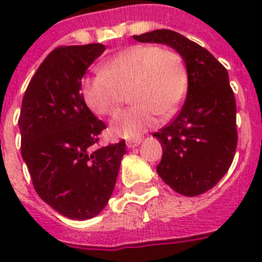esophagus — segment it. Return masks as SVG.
Segmentation results:
<instances>
[{
	"label": "esophagus",
	"instance_id": "esophagus-1",
	"mask_svg": "<svg viewBox=\"0 0 262 262\" xmlns=\"http://www.w3.org/2000/svg\"><path fill=\"white\" fill-rule=\"evenodd\" d=\"M140 143H141V137H136V139L126 140L127 148H135V147H137V145H139Z\"/></svg>",
	"mask_w": 262,
	"mask_h": 262
}]
</instances>
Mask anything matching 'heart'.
<instances>
[{"mask_svg": "<svg viewBox=\"0 0 262 262\" xmlns=\"http://www.w3.org/2000/svg\"><path fill=\"white\" fill-rule=\"evenodd\" d=\"M187 91L182 55L156 45H135L107 61L102 71L85 77L83 96L95 114L114 115L127 92L132 104L110 123V133L135 139L156 123V115H171Z\"/></svg>", "mask_w": 262, "mask_h": 262, "instance_id": "heart-1", "label": "heart"}]
</instances>
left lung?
Returning a JSON list of instances; mask_svg holds the SVG:
<instances>
[{
  "mask_svg": "<svg viewBox=\"0 0 262 262\" xmlns=\"http://www.w3.org/2000/svg\"><path fill=\"white\" fill-rule=\"evenodd\" d=\"M133 38L168 45L186 63V100L171 122L154 133L163 148L156 171L179 194H203L228 171L238 143L236 103L227 69L207 49L175 31Z\"/></svg>",
  "mask_w": 262,
  "mask_h": 262,
  "instance_id": "obj_1",
  "label": "left lung"
}]
</instances>
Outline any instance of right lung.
I'll return each instance as SVG.
<instances>
[{"label": "right lung", "instance_id": "right-lung-1", "mask_svg": "<svg viewBox=\"0 0 262 262\" xmlns=\"http://www.w3.org/2000/svg\"><path fill=\"white\" fill-rule=\"evenodd\" d=\"M104 50L100 43L55 47L31 79L18 117L35 190L69 219H91L106 207L126 154L125 140L95 148L106 123L81 94L83 76Z\"/></svg>", "mask_w": 262, "mask_h": 262}]
</instances>
